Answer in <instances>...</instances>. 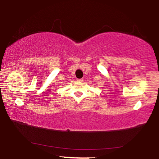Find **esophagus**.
<instances>
[{"label":"esophagus","mask_w":159,"mask_h":159,"mask_svg":"<svg viewBox=\"0 0 159 159\" xmlns=\"http://www.w3.org/2000/svg\"><path fill=\"white\" fill-rule=\"evenodd\" d=\"M77 81H79V82H82L83 81V79H77Z\"/></svg>","instance_id":"esophagus-1"}]
</instances>
